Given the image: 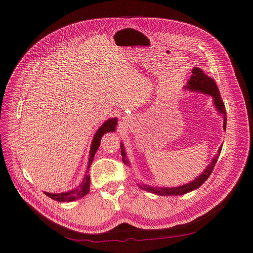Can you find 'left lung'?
Returning a JSON list of instances; mask_svg holds the SVG:
<instances>
[{"mask_svg": "<svg viewBox=\"0 0 253 253\" xmlns=\"http://www.w3.org/2000/svg\"><path fill=\"white\" fill-rule=\"evenodd\" d=\"M192 73L193 74H192L188 84L184 87V89L189 90L191 92H198V93H201L204 95L211 96L215 109L217 110V112L221 115V117L223 119V130H225L226 129V120H227L226 111H225L224 103L220 96V92L217 88V85H216L215 81L212 78H210L209 76H207L202 71V69H200L199 67H194L192 69ZM120 147H121V154L123 157L122 160H123L124 164L130 166V162H129L128 158L126 157V152H125L123 143H121ZM221 149H222V145L218 148L217 153L215 154V156L212 158L211 162L209 163V165H207V167L204 169V171L197 178H195L193 181H191L187 184L177 186V187H157V186H150L147 184H139L138 183V186H139V188H141L143 190L148 191L153 194L161 195V196H175V195L177 196V195H183L185 193L191 192V191L197 189L198 187H200L208 179L216 162H217V159L219 157Z\"/></svg>", "mask_w": 253, "mask_h": 253, "instance_id": "obj_1", "label": "left lung"}]
</instances>
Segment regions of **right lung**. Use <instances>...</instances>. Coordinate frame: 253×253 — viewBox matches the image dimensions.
<instances>
[{"label": "right lung", "mask_w": 253, "mask_h": 253, "mask_svg": "<svg viewBox=\"0 0 253 253\" xmlns=\"http://www.w3.org/2000/svg\"><path fill=\"white\" fill-rule=\"evenodd\" d=\"M117 118H110L108 119L107 121H105L96 131L92 143H91V147H90V152H89V159H88V166H87V170L86 173L82 179V181L79 183V185L77 187H75L74 189L69 190L67 192H62V193H49V192H44L47 196H49L50 198L59 201V202H72L75 201L77 199H80L82 197H84L86 194H88V192L90 191V175L88 174L89 172V168L93 162L94 156L100 146V142L101 139L103 137V135L105 133L108 132H114L116 129V125H117Z\"/></svg>", "instance_id": "right-lung-1"}]
</instances>
